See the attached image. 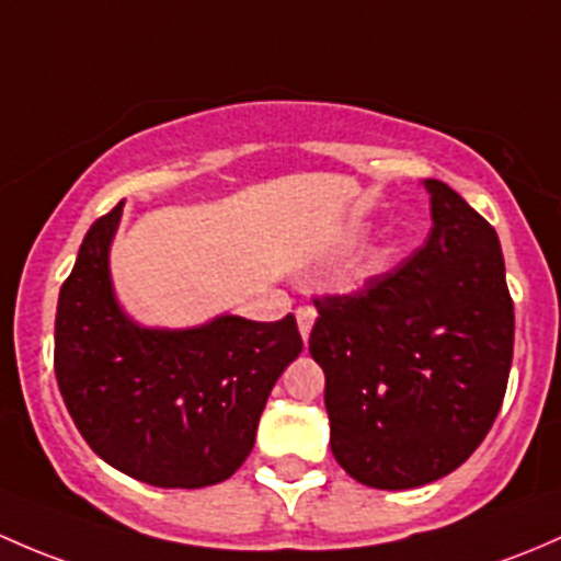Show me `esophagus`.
<instances>
[{
  "mask_svg": "<svg viewBox=\"0 0 561 561\" xmlns=\"http://www.w3.org/2000/svg\"><path fill=\"white\" fill-rule=\"evenodd\" d=\"M313 323H316V310L313 308H297V327H299V334H302L305 343H308Z\"/></svg>",
  "mask_w": 561,
  "mask_h": 561,
  "instance_id": "34e87169",
  "label": "esophagus"
}]
</instances>
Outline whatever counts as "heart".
Instances as JSON below:
<instances>
[{
	"mask_svg": "<svg viewBox=\"0 0 561 561\" xmlns=\"http://www.w3.org/2000/svg\"><path fill=\"white\" fill-rule=\"evenodd\" d=\"M394 253H397V242H389V245H386L383 248V251H380L378 253V256H375L373 259V264H369V267H367V278H369V275H375V273H380V270H383L386 267V262H389V259L391 256H394Z\"/></svg>",
	"mask_w": 561,
	"mask_h": 561,
	"instance_id": "b5f03b06",
	"label": "heart"
}]
</instances>
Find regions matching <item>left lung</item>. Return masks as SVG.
Listing matches in <instances>:
<instances>
[{
  "mask_svg": "<svg viewBox=\"0 0 561 561\" xmlns=\"http://www.w3.org/2000/svg\"><path fill=\"white\" fill-rule=\"evenodd\" d=\"M424 188V248L365 291L316 302L310 332L334 459L386 492L467 461L500 413L513 359L500 238L451 186L426 178Z\"/></svg>",
  "mask_w": 561,
  "mask_h": 561,
  "instance_id": "1",
  "label": "left lung"
}]
</instances>
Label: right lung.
<instances>
[{"label":"right lung","mask_w":561,"mask_h":561,"mask_svg":"<svg viewBox=\"0 0 561 561\" xmlns=\"http://www.w3.org/2000/svg\"><path fill=\"white\" fill-rule=\"evenodd\" d=\"M124 202L91 224L56 308V380L85 443L159 489L227 481L248 459L262 410L302 351L297 321L221 313L146 327L121 305L110 248Z\"/></svg>","instance_id":"1"}]
</instances>
